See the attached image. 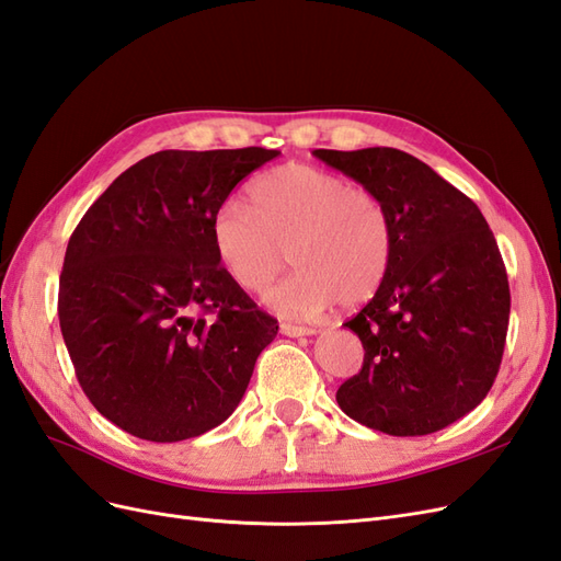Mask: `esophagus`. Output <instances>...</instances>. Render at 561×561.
I'll use <instances>...</instances> for the list:
<instances>
[{
  "label": "esophagus",
  "instance_id": "34e87169",
  "mask_svg": "<svg viewBox=\"0 0 561 561\" xmlns=\"http://www.w3.org/2000/svg\"><path fill=\"white\" fill-rule=\"evenodd\" d=\"M279 331L284 335H289V339H302V335H314L317 329H310V327H300V324H282Z\"/></svg>",
  "mask_w": 561,
  "mask_h": 561
}]
</instances>
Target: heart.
I'll return each instance as SVG.
<instances>
[{
  "label": "heart",
  "mask_w": 561,
  "mask_h": 561,
  "mask_svg": "<svg viewBox=\"0 0 561 561\" xmlns=\"http://www.w3.org/2000/svg\"><path fill=\"white\" fill-rule=\"evenodd\" d=\"M222 272L249 294L275 279L289 249L296 272L265 294L286 317L312 319L333 302L357 308L386 282L394 226L374 190L306 164H286L249 185V204L222 202L211 216Z\"/></svg>",
  "instance_id": "heart-1"
}]
</instances>
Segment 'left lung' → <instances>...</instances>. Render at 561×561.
Here are the masks:
<instances>
[{
    "instance_id": "left-lung-1",
    "label": "left lung",
    "mask_w": 561,
    "mask_h": 561,
    "mask_svg": "<svg viewBox=\"0 0 561 561\" xmlns=\"http://www.w3.org/2000/svg\"><path fill=\"white\" fill-rule=\"evenodd\" d=\"M314 157L374 190L394 226L386 282L343 324L359 335L364 364L335 402L352 421L392 437L456 423L489 394L510 322L507 275L486 218L409 152Z\"/></svg>"
}]
</instances>
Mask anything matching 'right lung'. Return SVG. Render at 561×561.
Returning <instances> with one entry per match:
<instances>
[{
	"mask_svg": "<svg viewBox=\"0 0 561 561\" xmlns=\"http://www.w3.org/2000/svg\"><path fill=\"white\" fill-rule=\"evenodd\" d=\"M277 150H162L117 175L72 232L58 319L110 423L183 442L228 421L279 331L222 272L211 216Z\"/></svg>",
	"mask_w": 561,
	"mask_h": 561,
	"instance_id": "add662e5",
	"label": "right lung"
}]
</instances>
